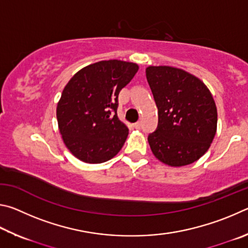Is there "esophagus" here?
I'll return each instance as SVG.
<instances>
[{
	"instance_id": "34e87169",
	"label": "esophagus",
	"mask_w": 248,
	"mask_h": 248,
	"mask_svg": "<svg viewBox=\"0 0 248 248\" xmlns=\"http://www.w3.org/2000/svg\"><path fill=\"white\" fill-rule=\"evenodd\" d=\"M140 126H141V123H140V122H136V123L134 124V127H135L136 129H140Z\"/></svg>"
}]
</instances>
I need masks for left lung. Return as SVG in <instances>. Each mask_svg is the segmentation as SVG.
I'll return each mask as SVG.
<instances>
[{
  "label": "left lung",
  "mask_w": 248,
  "mask_h": 248,
  "mask_svg": "<svg viewBox=\"0 0 248 248\" xmlns=\"http://www.w3.org/2000/svg\"><path fill=\"white\" fill-rule=\"evenodd\" d=\"M146 76L158 108L159 123L148 136L155 158L184 167L202 157L217 132L218 113L210 90L184 69L148 66Z\"/></svg>",
  "instance_id": "left-lung-1"
}]
</instances>
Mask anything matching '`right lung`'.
Here are the masks:
<instances>
[{"instance_id":"1","label":"right lung","mask_w":248,"mask_h":248,"mask_svg":"<svg viewBox=\"0 0 248 248\" xmlns=\"http://www.w3.org/2000/svg\"><path fill=\"white\" fill-rule=\"evenodd\" d=\"M138 68L125 61H100L78 71L64 87L56 107L59 129L80 161L106 162L122 149L128 128L117 116V97Z\"/></svg>"}]
</instances>
